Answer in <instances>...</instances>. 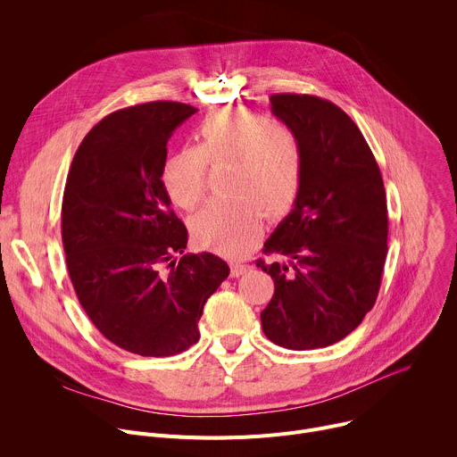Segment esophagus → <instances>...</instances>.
Listing matches in <instances>:
<instances>
[{"instance_id": "esophagus-1", "label": "esophagus", "mask_w": 457, "mask_h": 457, "mask_svg": "<svg viewBox=\"0 0 457 457\" xmlns=\"http://www.w3.org/2000/svg\"><path fill=\"white\" fill-rule=\"evenodd\" d=\"M245 271H249V266H247V264H238V262H233V264H231V277H240V275H244Z\"/></svg>"}]
</instances>
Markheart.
<instances>
[{
    "mask_svg": "<svg viewBox=\"0 0 457 457\" xmlns=\"http://www.w3.org/2000/svg\"><path fill=\"white\" fill-rule=\"evenodd\" d=\"M197 146L173 152L161 179L170 201L191 210L204 197L206 164L228 166L235 199L208 203L189 222L191 237L219 254L240 256L262 224L287 215L302 189L303 152L293 129L249 110H215L197 126Z\"/></svg>",
    "mask_w": 457,
    "mask_h": 457,
    "instance_id": "obj_1",
    "label": "heart"
}]
</instances>
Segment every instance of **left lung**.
I'll return each mask as SVG.
<instances>
[{
  "label": "left lung",
  "instance_id": "1",
  "mask_svg": "<svg viewBox=\"0 0 457 457\" xmlns=\"http://www.w3.org/2000/svg\"><path fill=\"white\" fill-rule=\"evenodd\" d=\"M296 134L303 180L291 213L264 244L286 264L256 260L275 295L260 312L277 345L307 351L353 333L372 309L386 256V199L378 162L354 120L316 96H271Z\"/></svg>",
  "mask_w": 457,
  "mask_h": 457
}]
</instances>
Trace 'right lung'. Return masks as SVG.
I'll return each instance as SVG.
<instances>
[{
  "instance_id": "1",
  "label": "right lung",
  "mask_w": 457,
  "mask_h": 457,
  "mask_svg": "<svg viewBox=\"0 0 457 457\" xmlns=\"http://www.w3.org/2000/svg\"><path fill=\"white\" fill-rule=\"evenodd\" d=\"M195 112L155 101L106 115L79 145L64 184L61 237L79 303L106 340L141 356L197 344L204 303L229 275L212 253L171 262L187 231L170 210L161 171L173 129Z\"/></svg>"
}]
</instances>
